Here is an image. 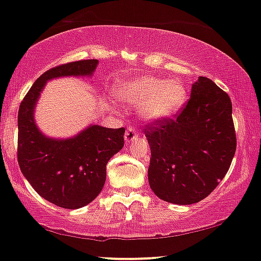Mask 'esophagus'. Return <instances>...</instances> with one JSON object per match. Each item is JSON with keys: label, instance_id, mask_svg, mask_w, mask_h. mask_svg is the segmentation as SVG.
<instances>
[{"label": "esophagus", "instance_id": "esophagus-1", "mask_svg": "<svg viewBox=\"0 0 261 261\" xmlns=\"http://www.w3.org/2000/svg\"><path fill=\"white\" fill-rule=\"evenodd\" d=\"M137 137H138V132H137L136 128L129 127L127 129V132H125V134H124V143L128 145V144H130L132 141L136 140Z\"/></svg>", "mask_w": 261, "mask_h": 261}]
</instances>
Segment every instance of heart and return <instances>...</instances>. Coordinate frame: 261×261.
Segmentation results:
<instances>
[{"mask_svg":"<svg viewBox=\"0 0 261 261\" xmlns=\"http://www.w3.org/2000/svg\"><path fill=\"white\" fill-rule=\"evenodd\" d=\"M118 95L127 105L139 108L147 122H165L178 115L188 100L185 83L178 79L139 76L118 87Z\"/></svg>","mask_w":261,"mask_h":261,"instance_id":"heart-1","label":"heart"}]
</instances>
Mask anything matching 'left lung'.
Returning <instances> with one entry per match:
<instances>
[{"mask_svg":"<svg viewBox=\"0 0 261 261\" xmlns=\"http://www.w3.org/2000/svg\"><path fill=\"white\" fill-rule=\"evenodd\" d=\"M190 96L175 120L145 129L150 188L163 201L181 205L207 197L224 179L236 151L229 95L201 76Z\"/></svg>","mask_w":261,"mask_h":261,"instance_id":"obj_1","label":"left lung"}]
</instances>
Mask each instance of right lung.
<instances>
[{"label":"right lung","instance_id":"1","mask_svg":"<svg viewBox=\"0 0 261 261\" xmlns=\"http://www.w3.org/2000/svg\"><path fill=\"white\" fill-rule=\"evenodd\" d=\"M98 64L96 59L80 60L48 70L32 85L19 108V167L35 191L58 207H85L100 194L106 165L123 147L124 128L89 124L70 138H52L38 128L35 109L48 81L92 77Z\"/></svg>","mask_w":261,"mask_h":261}]
</instances>
